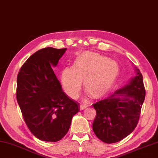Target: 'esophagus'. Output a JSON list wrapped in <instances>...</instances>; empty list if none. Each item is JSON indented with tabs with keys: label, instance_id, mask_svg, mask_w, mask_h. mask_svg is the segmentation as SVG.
Returning a JSON list of instances; mask_svg holds the SVG:
<instances>
[{
	"label": "esophagus",
	"instance_id": "1",
	"mask_svg": "<svg viewBox=\"0 0 158 158\" xmlns=\"http://www.w3.org/2000/svg\"><path fill=\"white\" fill-rule=\"evenodd\" d=\"M87 107H88V106H87V105L82 104H80V109H81V110H84V109L86 108Z\"/></svg>",
	"mask_w": 158,
	"mask_h": 158
}]
</instances>
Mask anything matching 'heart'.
<instances>
[{"label": "heart", "mask_w": 158, "mask_h": 158, "mask_svg": "<svg viewBox=\"0 0 158 158\" xmlns=\"http://www.w3.org/2000/svg\"><path fill=\"white\" fill-rule=\"evenodd\" d=\"M119 71L116 61L98 53L84 51L76 56L72 68L62 70L61 83L67 95L74 99L78 96L83 81L90 96L97 99L110 90Z\"/></svg>", "instance_id": "1"}]
</instances>
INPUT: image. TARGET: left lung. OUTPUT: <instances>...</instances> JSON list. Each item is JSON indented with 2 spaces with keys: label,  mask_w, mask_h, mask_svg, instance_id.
Masks as SVG:
<instances>
[{
  "label": "left lung",
  "mask_w": 158,
  "mask_h": 158,
  "mask_svg": "<svg viewBox=\"0 0 158 158\" xmlns=\"http://www.w3.org/2000/svg\"><path fill=\"white\" fill-rule=\"evenodd\" d=\"M135 70L137 75L128 84L93 104L97 112L93 131L107 144L121 141L134 131L138 123L146 92L142 74L137 68Z\"/></svg>",
  "instance_id": "8db88e82"
}]
</instances>
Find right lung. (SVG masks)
Returning a JSON list of instances; mask_svg holds the SVG:
<instances>
[{
  "mask_svg": "<svg viewBox=\"0 0 158 158\" xmlns=\"http://www.w3.org/2000/svg\"><path fill=\"white\" fill-rule=\"evenodd\" d=\"M66 48H45L30 56L17 76L16 99L29 130L42 141H59L79 104L62 90L52 70Z\"/></svg>",
  "mask_w": 158,
  "mask_h": 158,
  "instance_id": "obj_1",
  "label": "right lung"
}]
</instances>
